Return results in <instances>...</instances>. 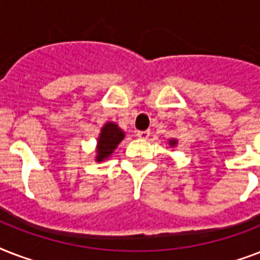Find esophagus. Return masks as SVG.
<instances>
[{
	"instance_id": "1",
	"label": "esophagus",
	"mask_w": 260,
	"mask_h": 260,
	"mask_svg": "<svg viewBox=\"0 0 260 260\" xmlns=\"http://www.w3.org/2000/svg\"><path fill=\"white\" fill-rule=\"evenodd\" d=\"M136 136L139 139H142V140H147V139L150 138V131H138Z\"/></svg>"
}]
</instances>
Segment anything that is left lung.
<instances>
[{
    "instance_id": "obj_1",
    "label": "left lung",
    "mask_w": 260,
    "mask_h": 260,
    "mask_svg": "<svg viewBox=\"0 0 260 260\" xmlns=\"http://www.w3.org/2000/svg\"><path fill=\"white\" fill-rule=\"evenodd\" d=\"M177 144H178L177 139H170V140H169V146L170 147H175Z\"/></svg>"
}]
</instances>
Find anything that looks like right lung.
<instances>
[{"label":"right lung","mask_w":260,"mask_h":260,"mask_svg":"<svg viewBox=\"0 0 260 260\" xmlns=\"http://www.w3.org/2000/svg\"><path fill=\"white\" fill-rule=\"evenodd\" d=\"M125 138V132L113 121H108L102 125L97 138L95 146V162H104L112 156L114 150Z\"/></svg>","instance_id":"add662e5"}]
</instances>
